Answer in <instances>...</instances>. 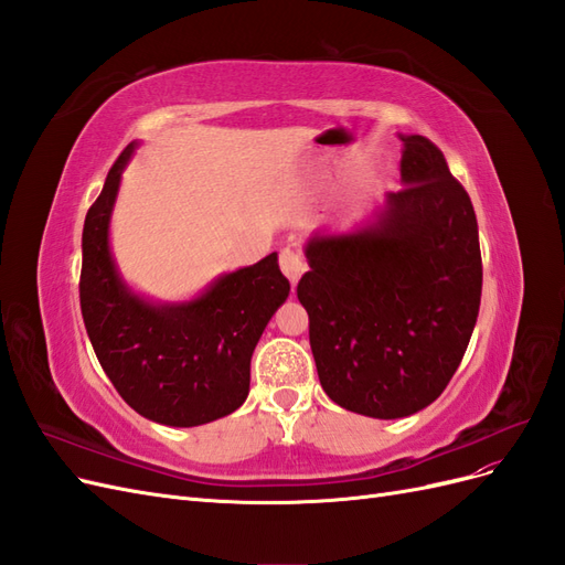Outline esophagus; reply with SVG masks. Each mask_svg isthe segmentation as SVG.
<instances>
[{
    "label": "esophagus",
    "instance_id": "esophagus-1",
    "mask_svg": "<svg viewBox=\"0 0 565 565\" xmlns=\"http://www.w3.org/2000/svg\"><path fill=\"white\" fill-rule=\"evenodd\" d=\"M280 268H282V273L287 276V280L292 282V289H295V287H297V282H299V278L303 276L306 264H303L301 254H299L297 249H289V247H285V249L280 252Z\"/></svg>",
    "mask_w": 565,
    "mask_h": 565
}]
</instances>
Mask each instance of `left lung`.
<instances>
[{
  "mask_svg": "<svg viewBox=\"0 0 565 565\" xmlns=\"http://www.w3.org/2000/svg\"><path fill=\"white\" fill-rule=\"evenodd\" d=\"M398 193L370 226L316 235L297 297L320 386L351 413L398 419L431 405L469 347L483 264L473 204L443 152L401 136Z\"/></svg>",
  "mask_w": 565,
  "mask_h": 565,
  "instance_id": "obj_1",
  "label": "left lung"
}]
</instances>
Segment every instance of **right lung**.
<instances>
[{
	"label": "right lung",
	"instance_id": "add662e5",
	"mask_svg": "<svg viewBox=\"0 0 565 565\" xmlns=\"http://www.w3.org/2000/svg\"><path fill=\"white\" fill-rule=\"evenodd\" d=\"M129 143L110 167L82 231L79 306L108 380L129 407L167 426L231 415L249 393V361L270 316L289 295L278 254L226 273L198 299L152 303L122 282L108 245Z\"/></svg>",
	"mask_w": 565,
	"mask_h": 565
}]
</instances>
